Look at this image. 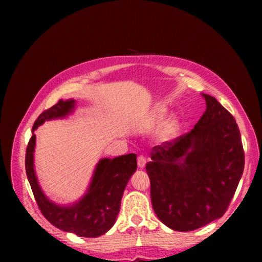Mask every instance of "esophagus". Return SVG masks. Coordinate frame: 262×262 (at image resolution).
Returning <instances> with one entry per match:
<instances>
[{
	"label": "esophagus",
	"mask_w": 262,
	"mask_h": 262,
	"mask_svg": "<svg viewBox=\"0 0 262 262\" xmlns=\"http://www.w3.org/2000/svg\"><path fill=\"white\" fill-rule=\"evenodd\" d=\"M145 164H146V159L143 157V155H140V157L137 158V165L140 169H144L145 168Z\"/></svg>",
	"instance_id": "obj_1"
}]
</instances>
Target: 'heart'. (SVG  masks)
Wrapping results in <instances>:
<instances>
[{"label":"heart","instance_id":"heart-1","mask_svg":"<svg viewBox=\"0 0 262 262\" xmlns=\"http://www.w3.org/2000/svg\"><path fill=\"white\" fill-rule=\"evenodd\" d=\"M166 115H168V109L164 107L157 108L151 114V116H149L145 126L148 128H153L155 126H158L165 119ZM180 129H181V122L179 118H177V117H171V118H169L168 120H165L162 127H161V129L159 132L160 141L169 142V141L174 140V138L179 135Z\"/></svg>","mask_w":262,"mask_h":262}]
</instances>
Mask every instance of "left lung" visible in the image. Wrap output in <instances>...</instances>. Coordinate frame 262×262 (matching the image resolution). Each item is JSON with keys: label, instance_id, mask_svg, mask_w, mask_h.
Returning a JSON list of instances; mask_svg holds the SVG:
<instances>
[{"label": "left lung", "instance_id": "1", "mask_svg": "<svg viewBox=\"0 0 262 262\" xmlns=\"http://www.w3.org/2000/svg\"><path fill=\"white\" fill-rule=\"evenodd\" d=\"M206 111L187 134L154 146L146 164L159 220L189 232L224 215L244 169L235 119L217 100L202 93Z\"/></svg>", "mask_w": 262, "mask_h": 262}]
</instances>
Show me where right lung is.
Instances as JSON below:
<instances>
[{
	"mask_svg": "<svg viewBox=\"0 0 262 262\" xmlns=\"http://www.w3.org/2000/svg\"><path fill=\"white\" fill-rule=\"evenodd\" d=\"M74 109V99L59 100L38 117L28 143L26 172L39 209L49 223L64 232L74 233L77 236L97 237L114 226L127 182L137 169V157L132 153L115 159H101L96 165L85 193L77 202L71 205H58L52 202L42 191L36 176L33 162L35 130L47 120L66 118Z\"/></svg>",
	"mask_w": 262,
	"mask_h": 262,
	"instance_id": "right-lung-1",
	"label": "right lung"
}]
</instances>
